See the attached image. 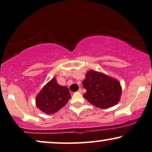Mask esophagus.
Here are the masks:
<instances>
[{
  "instance_id": "esophagus-1",
  "label": "esophagus",
  "mask_w": 152,
  "mask_h": 152,
  "mask_svg": "<svg viewBox=\"0 0 152 152\" xmlns=\"http://www.w3.org/2000/svg\"><path fill=\"white\" fill-rule=\"evenodd\" d=\"M78 92H79V93H82V92H83V90H82V89H81V88H80L79 90H78Z\"/></svg>"
}]
</instances>
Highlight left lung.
<instances>
[{"mask_svg": "<svg viewBox=\"0 0 152 152\" xmlns=\"http://www.w3.org/2000/svg\"><path fill=\"white\" fill-rule=\"evenodd\" d=\"M83 86L87 90L83 94L85 99L97 108H110L120 100L122 90L120 81L104 73L88 71Z\"/></svg>", "mask_w": 152, "mask_h": 152, "instance_id": "left-lung-1", "label": "left lung"}]
</instances>
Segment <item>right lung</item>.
<instances>
[{"instance_id":"right-lung-1","label":"right lung","mask_w":152,"mask_h":152,"mask_svg":"<svg viewBox=\"0 0 152 152\" xmlns=\"http://www.w3.org/2000/svg\"><path fill=\"white\" fill-rule=\"evenodd\" d=\"M70 98L69 88L58 84L53 77L36 96L35 104L40 110L50 115L58 112L65 106Z\"/></svg>"}]
</instances>
